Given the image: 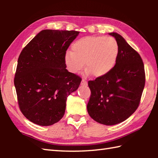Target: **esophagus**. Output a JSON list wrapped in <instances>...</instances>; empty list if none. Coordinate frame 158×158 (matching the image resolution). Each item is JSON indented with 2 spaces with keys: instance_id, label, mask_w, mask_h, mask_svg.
I'll use <instances>...</instances> for the list:
<instances>
[{
  "instance_id": "1",
  "label": "esophagus",
  "mask_w": 158,
  "mask_h": 158,
  "mask_svg": "<svg viewBox=\"0 0 158 158\" xmlns=\"http://www.w3.org/2000/svg\"><path fill=\"white\" fill-rule=\"evenodd\" d=\"M81 84L82 85H85V86H86V85H88V83H87V81H85V79H82Z\"/></svg>"
}]
</instances>
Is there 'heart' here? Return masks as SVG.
Segmentation results:
<instances>
[{"label": "heart", "instance_id": "obj_1", "mask_svg": "<svg viewBox=\"0 0 158 158\" xmlns=\"http://www.w3.org/2000/svg\"><path fill=\"white\" fill-rule=\"evenodd\" d=\"M72 52L65 55V63L72 73H79L84 68L86 74L95 77L105 76L110 73L116 63L119 47L114 37L88 36L77 40L72 46Z\"/></svg>", "mask_w": 158, "mask_h": 158}]
</instances>
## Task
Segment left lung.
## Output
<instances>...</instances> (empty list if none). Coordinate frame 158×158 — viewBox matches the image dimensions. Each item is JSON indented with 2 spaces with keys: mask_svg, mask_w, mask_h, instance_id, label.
Masks as SVG:
<instances>
[{
  "mask_svg": "<svg viewBox=\"0 0 158 158\" xmlns=\"http://www.w3.org/2000/svg\"><path fill=\"white\" fill-rule=\"evenodd\" d=\"M109 35L118 42V56L110 73L89 81L91 95L87 110L96 122L113 125L137 110L145 85V71L140 55L123 37L114 32Z\"/></svg>",
  "mask_w": 158,
  "mask_h": 158,
  "instance_id": "left-lung-1",
  "label": "left lung"
}]
</instances>
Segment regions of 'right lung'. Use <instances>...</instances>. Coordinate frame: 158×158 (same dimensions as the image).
I'll return each mask as SVG.
<instances>
[{"label": "right lung", "instance_id": "right-lung-1", "mask_svg": "<svg viewBox=\"0 0 158 158\" xmlns=\"http://www.w3.org/2000/svg\"><path fill=\"white\" fill-rule=\"evenodd\" d=\"M79 32L43 30L18 58L15 86L20 110L35 124L49 126L65 114L66 100L81 79L66 69V51Z\"/></svg>", "mask_w": 158, "mask_h": 158}]
</instances>
